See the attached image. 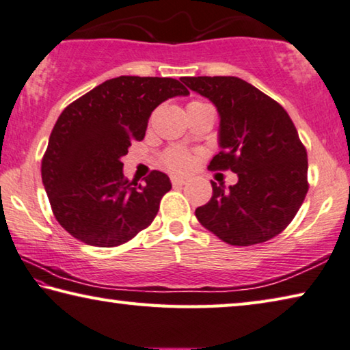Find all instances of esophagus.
<instances>
[{
    "label": "esophagus",
    "mask_w": 350,
    "mask_h": 350,
    "mask_svg": "<svg viewBox=\"0 0 350 350\" xmlns=\"http://www.w3.org/2000/svg\"><path fill=\"white\" fill-rule=\"evenodd\" d=\"M183 185H186V178H180V176H172V186L180 187Z\"/></svg>",
    "instance_id": "esophagus-1"
}]
</instances>
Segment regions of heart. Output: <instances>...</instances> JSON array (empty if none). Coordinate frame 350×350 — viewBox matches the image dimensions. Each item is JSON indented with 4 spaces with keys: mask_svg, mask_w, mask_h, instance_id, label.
<instances>
[{
    "mask_svg": "<svg viewBox=\"0 0 350 350\" xmlns=\"http://www.w3.org/2000/svg\"><path fill=\"white\" fill-rule=\"evenodd\" d=\"M191 104H203V102L193 100V102H191ZM192 163H193L192 154H189L187 152L181 150V148H172V150L165 153V157H164V164L174 172H185L187 169H191Z\"/></svg>",
    "mask_w": 350,
    "mask_h": 350,
    "instance_id": "1",
    "label": "heart"
}]
</instances>
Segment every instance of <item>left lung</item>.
I'll list each match as a JSON object with an SVG mask.
<instances>
[{"mask_svg":"<svg viewBox=\"0 0 350 350\" xmlns=\"http://www.w3.org/2000/svg\"><path fill=\"white\" fill-rule=\"evenodd\" d=\"M217 107L221 150L211 170H232L234 186L213 185V197L196 209L202 225L223 242H267L295 219L308 191L307 152L288 113L270 96L232 76L181 77Z\"/></svg>","mask_w":350,"mask_h":350,"instance_id":"1","label":"left lung"}]
</instances>
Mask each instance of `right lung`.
Wrapping results in <instances>:
<instances>
[{
	"instance_id": "obj_1",
	"label": "right lung",
	"mask_w": 350,
	"mask_h": 350,
	"mask_svg": "<svg viewBox=\"0 0 350 350\" xmlns=\"http://www.w3.org/2000/svg\"><path fill=\"white\" fill-rule=\"evenodd\" d=\"M180 80L121 76L68 105L42 159V180L57 221L80 242L113 248L133 239L158 214L169 176L150 172L144 185L124 176L121 158L144 139L152 111L187 96Z\"/></svg>"
}]
</instances>
